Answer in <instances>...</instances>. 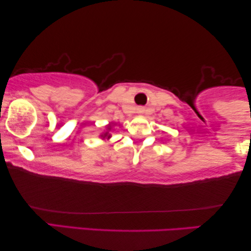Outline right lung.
<instances>
[{
    "label": "right lung",
    "instance_id": "add662e5",
    "mask_svg": "<svg viewBox=\"0 0 251 251\" xmlns=\"http://www.w3.org/2000/svg\"><path fill=\"white\" fill-rule=\"evenodd\" d=\"M106 136H107V132H106V133H105V135H104V138H105V137H106ZM108 138H109V136H108Z\"/></svg>",
    "mask_w": 251,
    "mask_h": 251
}]
</instances>
